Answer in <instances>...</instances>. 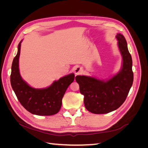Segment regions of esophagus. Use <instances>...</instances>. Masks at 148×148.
<instances>
[{"label":"esophagus","instance_id":"1","mask_svg":"<svg viewBox=\"0 0 148 148\" xmlns=\"http://www.w3.org/2000/svg\"><path fill=\"white\" fill-rule=\"evenodd\" d=\"M82 71H83V69L79 66H76L74 69V72L76 75L81 73Z\"/></svg>","mask_w":148,"mask_h":148}]
</instances>
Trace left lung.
<instances>
[{
    "instance_id": "1",
    "label": "left lung",
    "mask_w": 148,
    "mask_h": 148,
    "mask_svg": "<svg viewBox=\"0 0 148 148\" xmlns=\"http://www.w3.org/2000/svg\"><path fill=\"white\" fill-rule=\"evenodd\" d=\"M116 38L122 56V69L118 73L106 81L84 75L75 77L79 91L84 95V106L93 114H107L117 109L126 99L133 84L132 59L126 39L119 33Z\"/></svg>"
}]
</instances>
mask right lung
Returning a JSON list of instances; mask_svg holds the SVG:
<instances>
[{
	"instance_id": "add662e5",
	"label": "right lung",
	"mask_w": 148,
	"mask_h": 148,
	"mask_svg": "<svg viewBox=\"0 0 148 148\" xmlns=\"http://www.w3.org/2000/svg\"><path fill=\"white\" fill-rule=\"evenodd\" d=\"M21 41L18 46L17 54L12 65L10 83L13 90L20 104L30 113L38 115H52L59 112L62 98L69 85L74 81L71 73L60 78L46 88L35 89L22 79L19 71Z\"/></svg>"
}]
</instances>
